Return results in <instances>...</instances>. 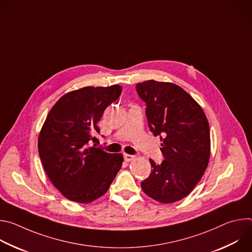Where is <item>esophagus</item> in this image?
<instances>
[{"mask_svg":"<svg viewBox=\"0 0 252 252\" xmlns=\"http://www.w3.org/2000/svg\"><path fill=\"white\" fill-rule=\"evenodd\" d=\"M124 158H125L126 161H131L134 158V157L130 156V155H127V154H125L124 155Z\"/></svg>","mask_w":252,"mask_h":252,"instance_id":"obj_1","label":"esophagus"}]
</instances>
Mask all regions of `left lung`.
<instances>
[{
    "label": "left lung",
    "instance_id": "1",
    "mask_svg": "<svg viewBox=\"0 0 252 252\" xmlns=\"http://www.w3.org/2000/svg\"><path fill=\"white\" fill-rule=\"evenodd\" d=\"M146 102L151 131L159 135L163 160L150 159L152 172L141 182L146 194L162 203L189 195L202 177L210 156L209 125L200 105L181 87L154 80L136 84Z\"/></svg>",
    "mask_w": 252,
    "mask_h": 252
}]
</instances>
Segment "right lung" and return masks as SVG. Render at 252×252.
Wrapping results in <instances>:
<instances>
[{
    "label": "right lung",
    "instance_id": "right-lung-1",
    "mask_svg": "<svg viewBox=\"0 0 252 252\" xmlns=\"http://www.w3.org/2000/svg\"><path fill=\"white\" fill-rule=\"evenodd\" d=\"M122 94L119 85L86 87L63 95L52 107L39 135V155L53 185L69 200L92 202L109 189L122 167V154H109L98 143L97 123Z\"/></svg>",
    "mask_w": 252,
    "mask_h": 252
}]
</instances>
